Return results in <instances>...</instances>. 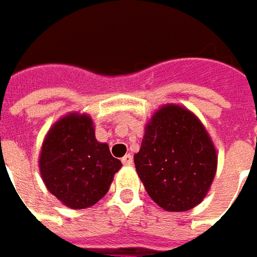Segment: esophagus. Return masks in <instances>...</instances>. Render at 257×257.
I'll return each mask as SVG.
<instances>
[{
    "label": "esophagus",
    "mask_w": 257,
    "mask_h": 257,
    "mask_svg": "<svg viewBox=\"0 0 257 257\" xmlns=\"http://www.w3.org/2000/svg\"><path fill=\"white\" fill-rule=\"evenodd\" d=\"M124 166H132L133 164V156L132 154H125L123 159H121Z\"/></svg>",
    "instance_id": "1"
}]
</instances>
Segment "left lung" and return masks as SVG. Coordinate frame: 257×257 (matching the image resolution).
Listing matches in <instances>:
<instances>
[{"label":"left lung","mask_w":257,"mask_h":257,"mask_svg":"<svg viewBox=\"0 0 257 257\" xmlns=\"http://www.w3.org/2000/svg\"><path fill=\"white\" fill-rule=\"evenodd\" d=\"M134 164L154 203L167 212H186L210 190L217 152L196 114L179 104H164L146 124Z\"/></svg>","instance_id":"8db88e82"}]
</instances>
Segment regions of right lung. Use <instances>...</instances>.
Here are the masks:
<instances>
[{
  "label": "right lung",
  "instance_id": "1",
  "mask_svg": "<svg viewBox=\"0 0 257 257\" xmlns=\"http://www.w3.org/2000/svg\"><path fill=\"white\" fill-rule=\"evenodd\" d=\"M121 162L95 139L85 113H68L45 134L38 167L48 192L70 209L91 207L108 192Z\"/></svg>",
  "mask_w": 257,
  "mask_h": 257
}]
</instances>
